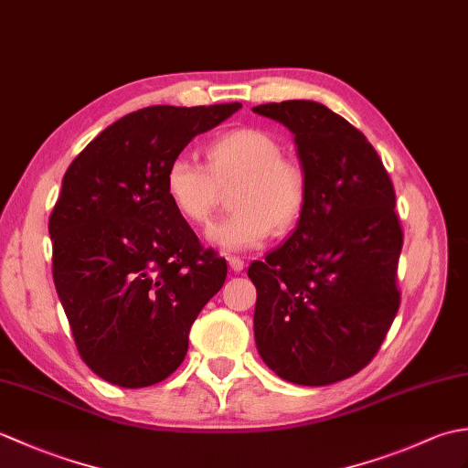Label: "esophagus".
I'll list each match as a JSON object with an SVG mask.
<instances>
[{
  "instance_id": "34e87169",
  "label": "esophagus",
  "mask_w": 468,
  "mask_h": 468,
  "mask_svg": "<svg viewBox=\"0 0 468 468\" xmlns=\"http://www.w3.org/2000/svg\"><path fill=\"white\" fill-rule=\"evenodd\" d=\"M229 267H231V270L235 271V273H239V271H243V267H245V261L243 260H239V257H235V255H231L229 257Z\"/></svg>"
}]
</instances>
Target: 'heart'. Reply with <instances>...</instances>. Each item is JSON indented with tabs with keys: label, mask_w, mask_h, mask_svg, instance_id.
Returning <instances> with one entry per match:
<instances>
[{
	"label": "heart",
	"mask_w": 468,
	"mask_h": 468,
	"mask_svg": "<svg viewBox=\"0 0 468 468\" xmlns=\"http://www.w3.org/2000/svg\"><path fill=\"white\" fill-rule=\"evenodd\" d=\"M231 213L208 229V239L225 251H245L263 243L275 229L285 233L307 205L303 166L283 156L270 131L241 126L207 144V166L186 154L166 165L165 191L186 221L207 225L217 207V186L233 185Z\"/></svg>",
	"instance_id": "1"
}]
</instances>
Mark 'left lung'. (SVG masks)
Instances as JSON below:
<instances>
[{
  "label": "left lung",
  "instance_id": "8db88e82",
  "mask_svg": "<svg viewBox=\"0 0 468 468\" xmlns=\"http://www.w3.org/2000/svg\"><path fill=\"white\" fill-rule=\"evenodd\" d=\"M295 134L307 205L283 245L253 261L255 344L287 382L325 386L370 364L400 307L402 225L376 148L320 102L255 106Z\"/></svg>",
  "mask_w": 468,
  "mask_h": 468
}]
</instances>
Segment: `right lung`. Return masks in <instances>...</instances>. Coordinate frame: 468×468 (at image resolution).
<instances>
[{
	"label": "right lung",
	"mask_w": 468,
	"mask_h": 468,
	"mask_svg": "<svg viewBox=\"0 0 468 468\" xmlns=\"http://www.w3.org/2000/svg\"><path fill=\"white\" fill-rule=\"evenodd\" d=\"M239 108H143L68 166L48 225L52 275L78 354L106 382L144 388L171 376L198 312L225 283V260L176 211L165 171Z\"/></svg>",
	"instance_id": "right-lung-1"
}]
</instances>
